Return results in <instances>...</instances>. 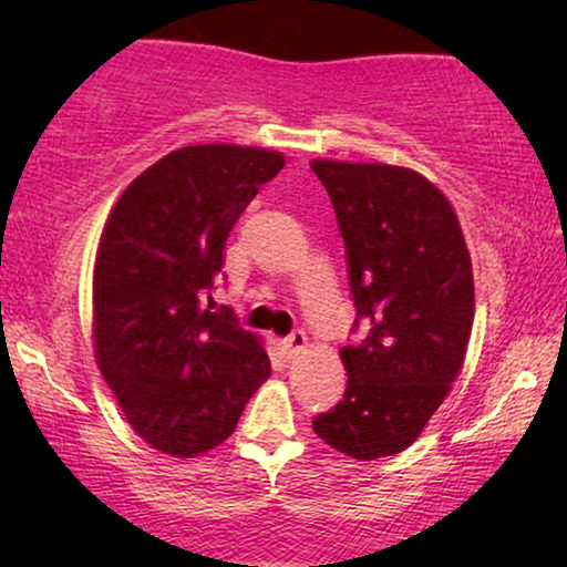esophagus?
Returning a JSON list of instances; mask_svg holds the SVG:
<instances>
[{
  "instance_id": "34e87169",
  "label": "esophagus",
  "mask_w": 567,
  "mask_h": 567,
  "mask_svg": "<svg viewBox=\"0 0 567 567\" xmlns=\"http://www.w3.org/2000/svg\"><path fill=\"white\" fill-rule=\"evenodd\" d=\"M284 348H286V351H289V353L305 351V348H307V332H305V330H293L291 336L284 338Z\"/></svg>"
}]
</instances>
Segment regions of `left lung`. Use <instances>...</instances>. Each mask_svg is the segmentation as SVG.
I'll return each mask as SVG.
<instances>
[{"label": "left lung", "mask_w": 567, "mask_h": 567, "mask_svg": "<svg viewBox=\"0 0 567 567\" xmlns=\"http://www.w3.org/2000/svg\"><path fill=\"white\" fill-rule=\"evenodd\" d=\"M346 243L355 322L348 386L312 429L353 460L400 454L460 377L475 320L470 250L452 204L421 173L315 159Z\"/></svg>", "instance_id": "8db88e82"}]
</instances>
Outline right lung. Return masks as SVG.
<instances>
[{
	"mask_svg": "<svg viewBox=\"0 0 567 567\" xmlns=\"http://www.w3.org/2000/svg\"><path fill=\"white\" fill-rule=\"evenodd\" d=\"M281 167L284 154L260 146H183L107 216L92 276L95 359L131 429L162 454L219 446L270 377L258 336L204 299L231 227Z\"/></svg>",
	"mask_w": 567,
	"mask_h": 567,
	"instance_id": "add662e5",
	"label": "right lung"
}]
</instances>
